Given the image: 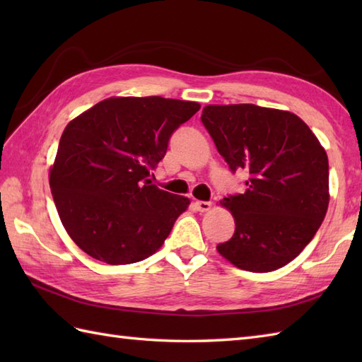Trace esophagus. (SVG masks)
I'll list each match as a JSON object with an SVG mask.
<instances>
[{
    "instance_id": "esophagus-1",
    "label": "esophagus",
    "mask_w": 362,
    "mask_h": 362,
    "mask_svg": "<svg viewBox=\"0 0 362 362\" xmlns=\"http://www.w3.org/2000/svg\"><path fill=\"white\" fill-rule=\"evenodd\" d=\"M194 206H196V210H197V211L205 213V211H209V210L211 209V202H205V201H196V202H194Z\"/></svg>"
}]
</instances>
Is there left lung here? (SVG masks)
Instances as JSON below:
<instances>
[{
  "instance_id": "left-lung-1",
  "label": "left lung",
  "mask_w": 362,
  "mask_h": 362,
  "mask_svg": "<svg viewBox=\"0 0 362 362\" xmlns=\"http://www.w3.org/2000/svg\"><path fill=\"white\" fill-rule=\"evenodd\" d=\"M230 171L249 174L224 197L235 233L218 252L236 267L272 272L294 259L328 209V157L297 115L253 104L206 105L201 117Z\"/></svg>"
}]
</instances>
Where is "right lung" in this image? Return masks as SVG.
Returning <instances> with one entry per match:
<instances>
[{"label": "right lung", "instance_id": "1", "mask_svg": "<svg viewBox=\"0 0 362 362\" xmlns=\"http://www.w3.org/2000/svg\"><path fill=\"white\" fill-rule=\"evenodd\" d=\"M199 109L160 96L109 98L65 127L49 187L79 249L107 264H130L161 247L189 199L149 177L169 138Z\"/></svg>", "mask_w": 362, "mask_h": 362}]
</instances>
